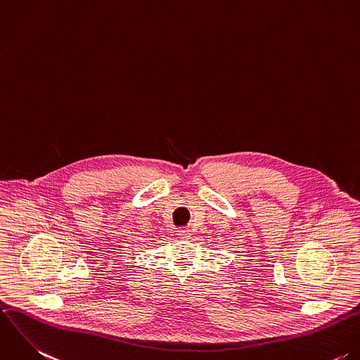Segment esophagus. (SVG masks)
<instances>
[{
	"label": "esophagus",
	"mask_w": 360,
	"mask_h": 360,
	"mask_svg": "<svg viewBox=\"0 0 360 360\" xmlns=\"http://www.w3.org/2000/svg\"><path fill=\"white\" fill-rule=\"evenodd\" d=\"M177 236L181 240H188L191 238V232L188 229H179Z\"/></svg>",
	"instance_id": "34e87169"
}]
</instances>
